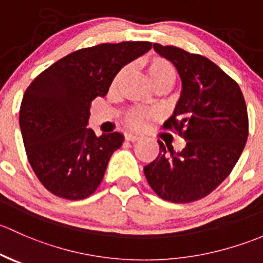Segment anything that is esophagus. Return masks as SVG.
I'll return each instance as SVG.
<instances>
[{
	"label": "esophagus",
	"instance_id": "obj_1",
	"mask_svg": "<svg viewBox=\"0 0 263 263\" xmlns=\"http://www.w3.org/2000/svg\"><path fill=\"white\" fill-rule=\"evenodd\" d=\"M139 138H140L139 135L132 134V133H126L125 134V140H128V142H137Z\"/></svg>",
	"mask_w": 263,
	"mask_h": 263
}]
</instances>
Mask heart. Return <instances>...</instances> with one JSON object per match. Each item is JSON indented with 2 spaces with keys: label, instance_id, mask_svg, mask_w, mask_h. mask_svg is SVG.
<instances>
[{
  "label": "heart",
  "instance_id": "1",
  "mask_svg": "<svg viewBox=\"0 0 263 263\" xmlns=\"http://www.w3.org/2000/svg\"><path fill=\"white\" fill-rule=\"evenodd\" d=\"M145 71H147V76L153 87L158 85L172 86V83L175 82V67L167 59L162 58V57H152V58L148 59L147 63H145ZM123 74L124 69L116 74L114 82H118L123 77ZM152 118H153V115L149 111L134 109L130 110L125 115V123L133 129H142L147 126V124L149 123Z\"/></svg>",
  "mask_w": 263,
  "mask_h": 263
}]
</instances>
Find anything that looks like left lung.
<instances>
[{
	"instance_id": "obj_1",
	"label": "left lung",
	"mask_w": 263,
	"mask_h": 263,
	"mask_svg": "<svg viewBox=\"0 0 263 263\" xmlns=\"http://www.w3.org/2000/svg\"><path fill=\"white\" fill-rule=\"evenodd\" d=\"M153 48L180 74L181 97L163 128L186 145L175 152L158 140V156L144 175L161 199L186 204L208 196L234 168L248 138L247 106L238 83L206 57L173 45Z\"/></svg>"
}]
</instances>
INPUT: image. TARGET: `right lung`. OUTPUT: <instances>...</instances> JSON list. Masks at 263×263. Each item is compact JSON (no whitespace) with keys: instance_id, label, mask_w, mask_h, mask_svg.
I'll use <instances>...</instances> for the list:
<instances>
[{"instance_id":"right-lung-1","label":"right lung","mask_w":263,"mask_h":263,"mask_svg":"<svg viewBox=\"0 0 263 263\" xmlns=\"http://www.w3.org/2000/svg\"><path fill=\"white\" fill-rule=\"evenodd\" d=\"M151 48L149 42L83 48L51 64L26 88L18 115L24 145L32 171L51 194L81 200L99 187L124 137L118 132L96 137L87 129L91 102L106 96L118 72Z\"/></svg>"}]
</instances>
